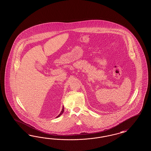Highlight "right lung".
I'll return each instance as SVG.
<instances>
[{
  "label": "right lung",
  "mask_w": 151,
  "mask_h": 151,
  "mask_svg": "<svg viewBox=\"0 0 151 151\" xmlns=\"http://www.w3.org/2000/svg\"><path fill=\"white\" fill-rule=\"evenodd\" d=\"M64 106H63V109H62V111H61V113H60V114H59V115H58V116H57V117H56V118H57V117H60V116H61V114H63V113H64Z\"/></svg>",
  "instance_id": "1"
}]
</instances>
